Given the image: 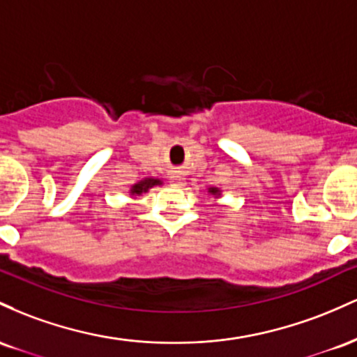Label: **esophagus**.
I'll list each match as a JSON object with an SVG mask.
<instances>
[{
	"label": "esophagus",
	"mask_w": 357,
	"mask_h": 357,
	"mask_svg": "<svg viewBox=\"0 0 357 357\" xmlns=\"http://www.w3.org/2000/svg\"><path fill=\"white\" fill-rule=\"evenodd\" d=\"M170 183L174 187H183V185H185V177H183L182 172H174V174L170 175Z\"/></svg>",
	"instance_id": "34e87169"
}]
</instances>
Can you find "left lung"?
Listing matches in <instances>:
<instances>
[{
    "mask_svg": "<svg viewBox=\"0 0 357 357\" xmlns=\"http://www.w3.org/2000/svg\"><path fill=\"white\" fill-rule=\"evenodd\" d=\"M211 192H212V194H214V192H218V190H215V189H209Z\"/></svg>",
    "mask_w": 357,
    "mask_h": 357,
    "instance_id": "obj_1",
    "label": "left lung"
}]
</instances>
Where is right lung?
I'll return each mask as SVG.
<instances>
[{"instance_id": "1", "label": "right lung", "mask_w": 357, "mask_h": 357, "mask_svg": "<svg viewBox=\"0 0 357 357\" xmlns=\"http://www.w3.org/2000/svg\"><path fill=\"white\" fill-rule=\"evenodd\" d=\"M158 183H160V180H155V178L142 180V182H138L136 185L131 187V194H142V192H146L150 187L158 185Z\"/></svg>"}]
</instances>
